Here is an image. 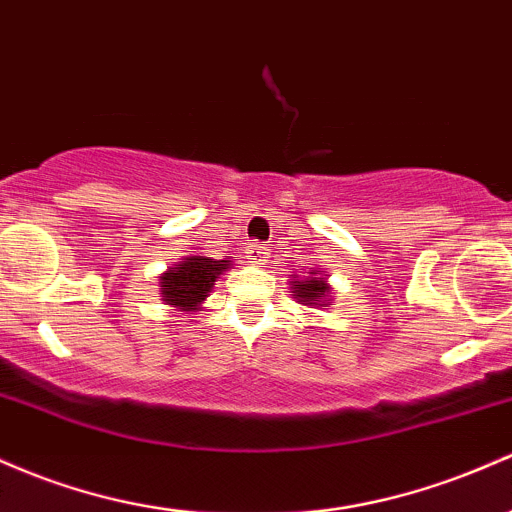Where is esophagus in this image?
I'll return each mask as SVG.
<instances>
[{
    "label": "esophagus",
    "mask_w": 512,
    "mask_h": 512,
    "mask_svg": "<svg viewBox=\"0 0 512 512\" xmlns=\"http://www.w3.org/2000/svg\"><path fill=\"white\" fill-rule=\"evenodd\" d=\"M267 247L260 245V243H250L247 245V260H252L255 265H262V262H267Z\"/></svg>",
    "instance_id": "1"
}]
</instances>
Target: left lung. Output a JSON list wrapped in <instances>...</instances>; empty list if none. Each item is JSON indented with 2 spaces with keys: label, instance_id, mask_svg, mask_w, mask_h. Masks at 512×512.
Wrapping results in <instances>:
<instances>
[{
  "label": "left lung",
  "instance_id": "left-lung-1",
  "mask_svg": "<svg viewBox=\"0 0 512 512\" xmlns=\"http://www.w3.org/2000/svg\"><path fill=\"white\" fill-rule=\"evenodd\" d=\"M311 274H316V272H311ZM294 289L296 291H291V294H294L296 299H301L303 303H316L323 299L325 291H330V286L325 284L323 279L311 277V279H306V282H294Z\"/></svg>",
  "mask_w": 512,
  "mask_h": 512
}]
</instances>
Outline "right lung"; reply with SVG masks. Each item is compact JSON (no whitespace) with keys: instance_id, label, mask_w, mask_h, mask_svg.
Returning a JSON list of instances; mask_svg holds the SVG:
<instances>
[{"instance_id":"add662e5","label":"right lung","mask_w":512,"mask_h":512,"mask_svg":"<svg viewBox=\"0 0 512 512\" xmlns=\"http://www.w3.org/2000/svg\"><path fill=\"white\" fill-rule=\"evenodd\" d=\"M230 260H209V257H187V262H179L177 267H172L170 272H165L160 277L162 284V296L172 306L194 308L196 303H201L209 296L213 282L218 279V274L223 269H228Z\"/></svg>"}]
</instances>
